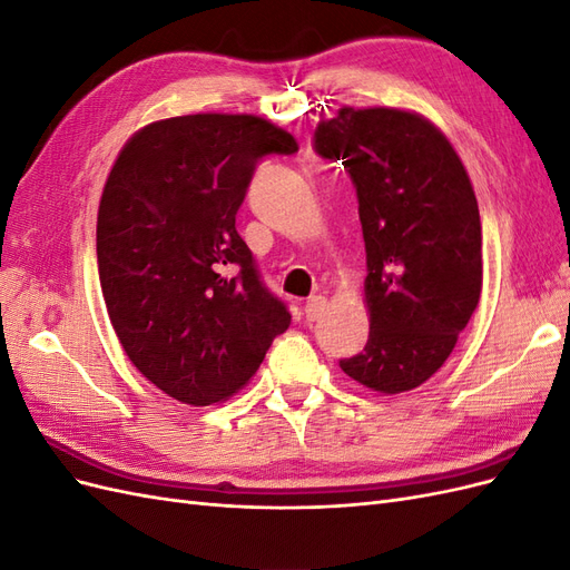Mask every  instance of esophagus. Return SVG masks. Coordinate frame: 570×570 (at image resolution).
<instances>
[{
  "mask_svg": "<svg viewBox=\"0 0 570 570\" xmlns=\"http://www.w3.org/2000/svg\"><path fill=\"white\" fill-rule=\"evenodd\" d=\"M325 306H327L325 297H321V295L308 297V299H306V304H304L306 321H318V318L323 316V312H325Z\"/></svg>",
  "mask_w": 570,
  "mask_h": 570,
  "instance_id": "34e87169",
  "label": "esophagus"
}]
</instances>
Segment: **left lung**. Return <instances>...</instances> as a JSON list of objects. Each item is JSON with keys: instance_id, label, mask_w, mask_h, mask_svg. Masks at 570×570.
<instances>
[{"instance_id": "1", "label": "left lung", "mask_w": 570, "mask_h": 570, "mask_svg": "<svg viewBox=\"0 0 570 570\" xmlns=\"http://www.w3.org/2000/svg\"><path fill=\"white\" fill-rule=\"evenodd\" d=\"M318 157L342 161L366 243V347L340 368L383 394L419 387L452 354L482 287L475 193L450 140L400 109L321 120Z\"/></svg>"}]
</instances>
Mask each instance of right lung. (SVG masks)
<instances>
[{"instance_id":"1","label":"right lung","mask_w":570,"mask_h":570,"mask_svg":"<svg viewBox=\"0 0 570 570\" xmlns=\"http://www.w3.org/2000/svg\"><path fill=\"white\" fill-rule=\"evenodd\" d=\"M295 151L264 118L193 114L118 154L97 216L101 295L135 368L178 402L228 400L289 327L235 216L258 161Z\"/></svg>"}]
</instances>
